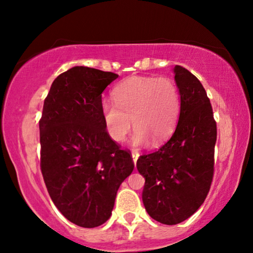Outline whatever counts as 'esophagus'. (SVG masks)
<instances>
[{
    "label": "esophagus",
    "instance_id": "obj_1",
    "mask_svg": "<svg viewBox=\"0 0 253 253\" xmlns=\"http://www.w3.org/2000/svg\"><path fill=\"white\" fill-rule=\"evenodd\" d=\"M131 154H132L133 162H134V165H136V162H137V159H138V157H139V154H138V152H137V151H134V150H132V152H131Z\"/></svg>",
    "mask_w": 253,
    "mask_h": 253
}]
</instances>
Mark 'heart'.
<instances>
[{
	"instance_id": "1",
	"label": "heart",
	"mask_w": 253,
	"mask_h": 253,
	"mask_svg": "<svg viewBox=\"0 0 253 253\" xmlns=\"http://www.w3.org/2000/svg\"><path fill=\"white\" fill-rule=\"evenodd\" d=\"M113 100H102L101 115L108 136L122 141L131 129L133 145H157L170 136L181 112V93L169 77H132L113 89Z\"/></svg>"
}]
</instances>
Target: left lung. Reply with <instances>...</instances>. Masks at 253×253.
Returning a JSON list of instances; mask_svg holds the SVG:
<instances>
[{
  "instance_id": "8db88e82",
  "label": "left lung",
  "mask_w": 253,
  "mask_h": 253,
  "mask_svg": "<svg viewBox=\"0 0 253 253\" xmlns=\"http://www.w3.org/2000/svg\"><path fill=\"white\" fill-rule=\"evenodd\" d=\"M181 93L177 126L158 151L140 155L137 169L145 177L143 203L151 217L177 224L202 206L214 175L216 122L199 79L175 65Z\"/></svg>"
}]
</instances>
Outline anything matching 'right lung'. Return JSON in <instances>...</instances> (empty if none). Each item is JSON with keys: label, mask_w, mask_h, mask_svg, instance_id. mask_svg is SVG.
Wrapping results in <instances>:
<instances>
[{"label": "right lung", "mask_w": 253, "mask_h": 253, "mask_svg": "<svg viewBox=\"0 0 253 253\" xmlns=\"http://www.w3.org/2000/svg\"><path fill=\"white\" fill-rule=\"evenodd\" d=\"M119 77L87 67L57 76L43 102L40 168L57 210L83 228L109 219L116 193L133 170L129 150L107 133L101 94Z\"/></svg>", "instance_id": "right-lung-1"}]
</instances>
